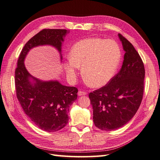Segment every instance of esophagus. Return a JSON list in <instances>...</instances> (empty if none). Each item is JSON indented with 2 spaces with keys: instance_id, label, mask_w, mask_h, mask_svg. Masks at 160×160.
<instances>
[{
  "instance_id": "1",
  "label": "esophagus",
  "mask_w": 160,
  "mask_h": 160,
  "mask_svg": "<svg viewBox=\"0 0 160 160\" xmlns=\"http://www.w3.org/2000/svg\"><path fill=\"white\" fill-rule=\"evenodd\" d=\"M78 95L79 96H83V95H87V92H84V91H78Z\"/></svg>"
}]
</instances>
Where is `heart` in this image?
I'll list each match as a JSON object with an SVG mask.
<instances>
[{
	"label": "heart",
	"instance_id": "1",
	"mask_svg": "<svg viewBox=\"0 0 160 160\" xmlns=\"http://www.w3.org/2000/svg\"><path fill=\"white\" fill-rule=\"evenodd\" d=\"M70 58L65 63L68 78L74 80L78 68L87 82L94 87H102L112 79L119 65L121 50L113 40L90 38L73 45Z\"/></svg>",
	"mask_w": 160,
	"mask_h": 160
}]
</instances>
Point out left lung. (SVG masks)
I'll list each match as a JSON object with an SVG mask.
<instances>
[{"label": "left lung", "mask_w": 160, "mask_h": 160, "mask_svg": "<svg viewBox=\"0 0 160 160\" xmlns=\"http://www.w3.org/2000/svg\"><path fill=\"white\" fill-rule=\"evenodd\" d=\"M118 36L125 51L120 70L104 87L89 93L94 124L102 130L118 129L132 119L144 92L145 71L142 59L128 40Z\"/></svg>", "instance_id": "1"}]
</instances>
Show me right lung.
I'll list each match as a JSON object with an SVG mask.
<instances>
[{
    "label": "right lung",
    "instance_id": "right-lung-1",
    "mask_svg": "<svg viewBox=\"0 0 160 160\" xmlns=\"http://www.w3.org/2000/svg\"><path fill=\"white\" fill-rule=\"evenodd\" d=\"M69 32L64 29L39 32L24 45L15 72L16 95L23 112L41 130L48 132L58 131L68 124L69 109L77 99L78 88L57 81L36 79L28 73L23 61L30 49L40 45H51L61 53L63 37ZM30 78L34 80L32 83Z\"/></svg>",
    "mask_w": 160,
    "mask_h": 160
}]
</instances>
